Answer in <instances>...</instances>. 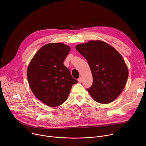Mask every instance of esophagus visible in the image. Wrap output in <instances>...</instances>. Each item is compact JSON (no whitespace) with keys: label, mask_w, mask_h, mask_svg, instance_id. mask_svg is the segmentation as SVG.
I'll return each mask as SVG.
<instances>
[{"label":"esophagus","mask_w":146,"mask_h":146,"mask_svg":"<svg viewBox=\"0 0 146 146\" xmlns=\"http://www.w3.org/2000/svg\"><path fill=\"white\" fill-rule=\"evenodd\" d=\"M78 82H79V83H82V78L80 77H79L78 78Z\"/></svg>","instance_id":"1"}]
</instances>
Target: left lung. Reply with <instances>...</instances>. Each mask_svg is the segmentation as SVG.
<instances>
[{
	"mask_svg": "<svg viewBox=\"0 0 146 146\" xmlns=\"http://www.w3.org/2000/svg\"><path fill=\"white\" fill-rule=\"evenodd\" d=\"M77 50L88 62L93 78L87 88L93 99L108 104L121 94L128 77V69L122 56L111 45L101 41L79 44Z\"/></svg>",
	"mask_w": 146,
	"mask_h": 146,
	"instance_id": "left-lung-1",
	"label": "left lung"
}]
</instances>
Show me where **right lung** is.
Returning <instances> with one entry per match:
<instances>
[{"mask_svg":"<svg viewBox=\"0 0 146 146\" xmlns=\"http://www.w3.org/2000/svg\"><path fill=\"white\" fill-rule=\"evenodd\" d=\"M70 48L62 43H50L36 53L27 69V78L34 96L51 107L67 100L72 86L77 83L63 62Z\"/></svg>","mask_w":146,"mask_h":146,"instance_id":"1","label":"right lung"}]
</instances>
